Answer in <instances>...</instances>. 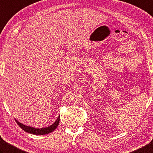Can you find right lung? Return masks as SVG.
<instances>
[{
  "label": "right lung",
  "mask_w": 153,
  "mask_h": 153,
  "mask_svg": "<svg viewBox=\"0 0 153 153\" xmlns=\"http://www.w3.org/2000/svg\"><path fill=\"white\" fill-rule=\"evenodd\" d=\"M15 120L20 127H21L22 130H24L25 132H28V133L33 134L42 135V134H47L48 133H51V132H52L55 130L59 124L60 116L58 117V119H56V121L54 122L53 125H51L49 126H47V127L41 128H36L31 127V126H28L23 125V124L19 122L16 119H15Z\"/></svg>",
  "instance_id": "right-lung-1"
}]
</instances>
